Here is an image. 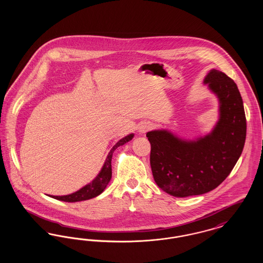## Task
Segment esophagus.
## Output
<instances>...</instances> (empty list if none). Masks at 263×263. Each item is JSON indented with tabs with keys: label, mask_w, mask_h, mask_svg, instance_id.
<instances>
[{
	"label": "esophagus",
	"mask_w": 263,
	"mask_h": 263,
	"mask_svg": "<svg viewBox=\"0 0 263 263\" xmlns=\"http://www.w3.org/2000/svg\"><path fill=\"white\" fill-rule=\"evenodd\" d=\"M151 128H152V124L149 122H145V123H142L141 125L139 126L138 128V131L140 133H146L147 131H149Z\"/></svg>",
	"instance_id": "1"
}]
</instances>
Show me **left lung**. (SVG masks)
I'll return each mask as SVG.
<instances>
[{
  "instance_id": "left-lung-1",
  "label": "left lung",
  "mask_w": 263,
  "mask_h": 263,
  "mask_svg": "<svg viewBox=\"0 0 263 263\" xmlns=\"http://www.w3.org/2000/svg\"><path fill=\"white\" fill-rule=\"evenodd\" d=\"M204 83L220 100V119L209 135L183 141L165 130L147 133L154 179L175 197L200 195L219 186L231 174L245 146L247 119L236 83L215 69Z\"/></svg>"
}]
</instances>
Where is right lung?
Here are the masks:
<instances>
[{"mask_svg": "<svg viewBox=\"0 0 263 263\" xmlns=\"http://www.w3.org/2000/svg\"><path fill=\"white\" fill-rule=\"evenodd\" d=\"M133 134H130L126 137L122 138L121 140H119L114 146L110 152L108 153V156L106 158V161L103 164L100 174L98 176L89 183L88 185L84 186L82 189L78 190L75 193H72L70 195H65V196H51L52 198L58 199V200L64 201V202H78V201L88 200L90 198H93L98 195H100V193L105 189L107 186L108 182L111 179V159H112L113 152L116 150L119 146L124 145L127 142H129L130 140H132Z\"/></svg>", "mask_w": 263, "mask_h": 263, "instance_id": "obj_1", "label": "right lung"}]
</instances>
